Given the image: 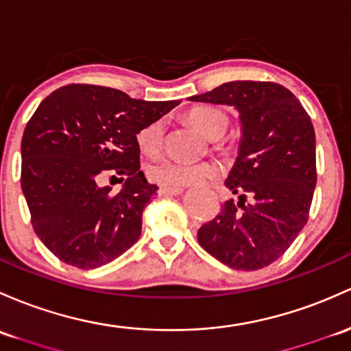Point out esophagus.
Returning a JSON list of instances; mask_svg holds the SVG:
<instances>
[{"instance_id":"obj_1","label":"esophagus","mask_w":351,"mask_h":351,"mask_svg":"<svg viewBox=\"0 0 351 351\" xmlns=\"http://www.w3.org/2000/svg\"><path fill=\"white\" fill-rule=\"evenodd\" d=\"M182 189H176V187H160L159 191H157V194L160 195V197H165V195H179Z\"/></svg>"}]
</instances>
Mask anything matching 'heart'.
I'll return each mask as SVG.
<instances>
[{
  "instance_id": "obj_1",
  "label": "heart",
  "mask_w": 351,
  "mask_h": 351,
  "mask_svg": "<svg viewBox=\"0 0 351 351\" xmlns=\"http://www.w3.org/2000/svg\"><path fill=\"white\" fill-rule=\"evenodd\" d=\"M189 120L195 129L209 138L221 137L228 127V117L219 108L214 107H195L189 112ZM138 149L145 156H159L164 147V123L162 120H154L147 123L135 135ZM219 165L214 162H201V164H184L176 160H160L147 169V177L154 184L162 187H191L202 186L207 180L219 176Z\"/></svg>"
}]
</instances>
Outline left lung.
<instances>
[{"mask_svg":"<svg viewBox=\"0 0 351 351\" xmlns=\"http://www.w3.org/2000/svg\"><path fill=\"white\" fill-rule=\"evenodd\" d=\"M191 100L231 105L243 123L239 156L224 182L239 194V202H224L221 213L201 226L199 244L234 269L269 266L310 217L316 186L310 115L288 88L274 82H228Z\"/></svg>","mask_w":351,"mask_h":351,"instance_id":"1","label":"left lung"}]
</instances>
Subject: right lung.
Instances as JSON below:
<instances>
[{"label": "right lung", "mask_w": 351, "mask_h": 351, "mask_svg": "<svg viewBox=\"0 0 351 351\" xmlns=\"http://www.w3.org/2000/svg\"><path fill=\"white\" fill-rule=\"evenodd\" d=\"M176 105L88 84L60 86L41 101L21 138V189L36 236L60 261L93 269L141 237L157 187L141 171L135 135ZM107 173L126 180L119 195L98 186Z\"/></svg>", "instance_id": "1"}]
</instances>
